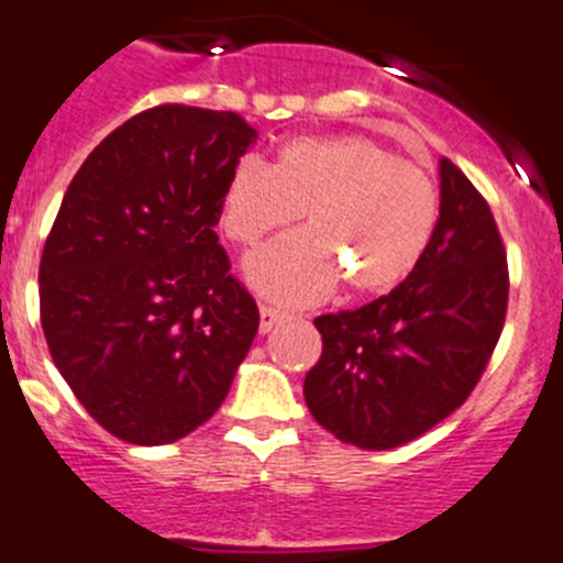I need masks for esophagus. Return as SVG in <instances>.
I'll list each match as a JSON object with an SVG mask.
<instances>
[{"label":"esophagus","mask_w":563,"mask_h":563,"mask_svg":"<svg viewBox=\"0 0 563 563\" xmlns=\"http://www.w3.org/2000/svg\"><path fill=\"white\" fill-rule=\"evenodd\" d=\"M283 319H286V313H280V310L269 308V305H261V321H258L261 335H266V332L275 330V327L280 324Z\"/></svg>","instance_id":"esophagus-1"}]
</instances>
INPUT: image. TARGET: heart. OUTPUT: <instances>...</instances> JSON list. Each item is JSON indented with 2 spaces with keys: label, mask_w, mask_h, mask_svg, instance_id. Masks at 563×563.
<instances>
[{
  "label": "heart",
  "mask_w": 563,
  "mask_h": 563,
  "mask_svg": "<svg viewBox=\"0 0 563 563\" xmlns=\"http://www.w3.org/2000/svg\"><path fill=\"white\" fill-rule=\"evenodd\" d=\"M299 211L310 231L244 261L250 286L280 305L319 302L341 275L357 294L398 286L432 242L438 195L418 167L363 134L294 136L272 167L239 162L220 195V228L244 247Z\"/></svg>",
  "instance_id": "heart-1"
}]
</instances>
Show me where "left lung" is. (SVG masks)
Masks as SVG:
<instances>
[{"instance_id": "8db88e82", "label": "left lung", "mask_w": 563, "mask_h": 563, "mask_svg": "<svg viewBox=\"0 0 563 563\" xmlns=\"http://www.w3.org/2000/svg\"><path fill=\"white\" fill-rule=\"evenodd\" d=\"M509 269L487 200L440 159V217L409 277L357 310L313 321L321 357L305 376L319 427L349 445L387 451L465 404L506 319Z\"/></svg>"}]
</instances>
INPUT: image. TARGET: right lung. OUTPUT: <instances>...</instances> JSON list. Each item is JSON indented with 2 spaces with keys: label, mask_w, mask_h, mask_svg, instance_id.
<instances>
[{
  "label": "right lung",
  "mask_w": 563,
  "mask_h": 563,
  "mask_svg": "<svg viewBox=\"0 0 563 563\" xmlns=\"http://www.w3.org/2000/svg\"><path fill=\"white\" fill-rule=\"evenodd\" d=\"M258 131L165 103L103 136L41 258V324L81 407L131 445L187 438L225 401L258 332L214 225Z\"/></svg>",
  "instance_id": "add662e5"
}]
</instances>
